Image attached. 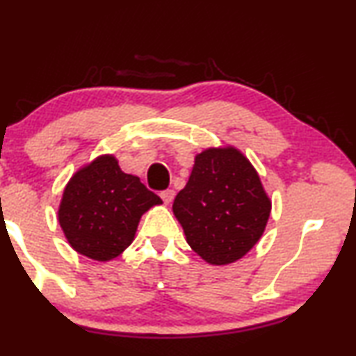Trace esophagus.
<instances>
[{"label":"esophagus","instance_id":"1","mask_svg":"<svg viewBox=\"0 0 356 356\" xmlns=\"http://www.w3.org/2000/svg\"><path fill=\"white\" fill-rule=\"evenodd\" d=\"M160 196H162L165 204H170L175 199V191H173V189H167V191H163L162 194H160Z\"/></svg>","mask_w":356,"mask_h":356}]
</instances>
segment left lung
Listing matches in <instances>:
<instances>
[{
	"label": "left lung",
	"instance_id": "1",
	"mask_svg": "<svg viewBox=\"0 0 356 356\" xmlns=\"http://www.w3.org/2000/svg\"><path fill=\"white\" fill-rule=\"evenodd\" d=\"M173 213L188 245L204 261L225 266L241 259L259 241L270 216V199L259 175L235 147L197 154Z\"/></svg>",
	"mask_w": 356,
	"mask_h": 356
}]
</instances>
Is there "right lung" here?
<instances>
[{"label": "right lung", "mask_w": 356, "mask_h": 356, "mask_svg": "<svg viewBox=\"0 0 356 356\" xmlns=\"http://www.w3.org/2000/svg\"><path fill=\"white\" fill-rule=\"evenodd\" d=\"M159 204L162 199L121 172L113 155H102L70 179L58 220L79 254L105 262L133 243L143 213Z\"/></svg>", "instance_id": "obj_1"}]
</instances>
